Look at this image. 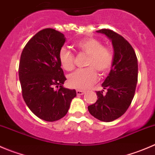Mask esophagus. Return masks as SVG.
Segmentation results:
<instances>
[{
    "instance_id": "34e87169",
    "label": "esophagus",
    "mask_w": 155,
    "mask_h": 155,
    "mask_svg": "<svg viewBox=\"0 0 155 155\" xmlns=\"http://www.w3.org/2000/svg\"><path fill=\"white\" fill-rule=\"evenodd\" d=\"M85 93V91H84L76 90V94H77L78 95H82V94H84Z\"/></svg>"
}]
</instances>
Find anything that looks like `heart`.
<instances>
[{"label":"heart","instance_id":"obj_1","mask_svg":"<svg viewBox=\"0 0 155 155\" xmlns=\"http://www.w3.org/2000/svg\"><path fill=\"white\" fill-rule=\"evenodd\" d=\"M75 46L82 52L87 54L85 66L87 68L77 70L68 77V85L71 87L85 90L91 86L97 80V73H107L113 62V54L111 50L103 46L100 40L94 38H84L76 43ZM58 59L61 67L67 71L73 70L75 56L70 50L63 47L58 53Z\"/></svg>","mask_w":155,"mask_h":155}]
</instances>
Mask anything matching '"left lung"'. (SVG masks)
Here are the masks:
<instances>
[{
  "label": "left lung",
  "instance_id": "left-lung-1",
  "mask_svg": "<svg viewBox=\"0 0 155 155\" xmlns=\"http://www.w3.org/2000/svg\"><path fill=\"white\" fill-rule=\"evenodd\" d=\"M97 32L105 34L112 41L113 62L109 76L102 84L107 93H103L104 90L97 91L96 103L87 109L97 119L109 122L124 114L132 102L138 80V63L134 48L122 36L109 29Z\"/></svg>",
  "mask_w": 155,
  "mask_h": 155
}]
</instances>
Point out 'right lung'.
I'll return each mask as SVG.
<instances>
[{"label":"right lung","instance_id":"add662e5","mask_svg":"<svg viewBox=\"0 0 155 155\" xmlns=\"http://www.w3.org/2000/svg\"><path fill=\"white\" fill-rule=\"evenodd\" d=\"M66 38L52 28L41 30L25 46L20 58L18 76L22 97L31 112L46 121L65 116L75 89L64 87L66 80L58 53Z\"/></svg>","mask_w":155,"mask_h":155}]
</instances>
